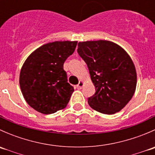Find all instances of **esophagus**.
I'll list each match as a JSON object with an SVG mask.
<instances>
[{"label": "esophagus", "instance_id": "esophagus-1", "mask_svg": "<svg viewBox=\"0 0 155 155\" xmlns=\"http://www.w3.org/2000/svg\"><path fill=\"white\" fill-rule=\"evenodd\" d=\"M84 81H82V80H80L79 81V84H78L77 85H76V87H77L78 89H82V87L84 86Z\"/></svg>", "mask_w": 155, "mask_h": 155}]
</instances>
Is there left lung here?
<instances>
[{
  "instance_id": "1",
  "label": "left lung",
  "mask_w": 155,
  "mask_h": 155,
  "mask_svg": "<svg viewBox=\"0 0 155 155\" xmlns=\"http://www.w3.org/2000/svg\"><path fill=\"white\" fill-rule=\"evenodd\" d=\"M78 53L88 68L96 88L89 106L103 114L119 112L134 96L137 87L135 65L122 47L109 40L79 42Z\"/></svg>"
}]
</instances>
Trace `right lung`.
<instances>
[{"label": "right lung", "instance_id": "1", "mask_svg": "<svg viewBox=\"0 0 155 155\" xmlns=\"http://www.w3.org/2000/svg\"><path fill=\"white\" fill-rule=\"evenodd\" d=\"M77 41H55L33 51L19 75L21 93L28 104L48 115L64 109L74 88L68 82L64 63L75 51Z\"/></svg>", "mask_w": 155, "mask_h": 155}]
</instances>
